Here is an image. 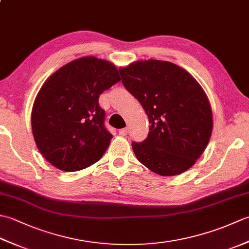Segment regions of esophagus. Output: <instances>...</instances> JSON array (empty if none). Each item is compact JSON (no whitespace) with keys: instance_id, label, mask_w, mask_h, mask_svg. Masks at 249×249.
Returning a JSON list of instances; mask_svg holds the SVG:
<instances>
[{"instance_id":"esophagus-1","label":"esophagus","mask_w":249,"mask_h":249,"mask_svg":"<svg viewBox=\"0 0 249 249\" xmlns=\"http://www.w3.org/2000/svg\"><path fill=\"white\" fill-rule=\"evenodd\" d=\"M119 134L121 136H126V135L128 134V128H122V129H120L119 130Z\"/></svg>"}]
</instances>
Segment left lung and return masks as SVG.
<instances>
[{"mask_svg":"<svg viewBox=\"0 0 249 249\" xmlns=\"http://www.w3.org/2000/svg\"><path fill=\"white\" fill-rule=\"evenodd\" d=\"M119 71L150 122L147 138L131 144L137 160L162 177L188 170L213 130L212 108L203 89L184 68L167 61H137Z\"/></svg>","mask_w":249,"mask_h":249,"instance_id":"8db88e82","label":"left lung"}]
</instances>
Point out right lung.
Wrapping results in <instances>:
<instances>
[{"label": "right lung", "instance_id": "obj_1", "mask_svg": "<svg viewBox=\"0 0 249 249\" xmlns=\"http://www.w3.org/2000/svg\"><path fill=\"white\" fill-rule=\"evenodd\" d=\"M121 80L114 64L83 56L59 68L40 88L32 109V133L52 166L72 172L98 161L110 144L99 95Z\"/></svg>", "mask_w": 249, "mask_h": 249}]
</instances>
